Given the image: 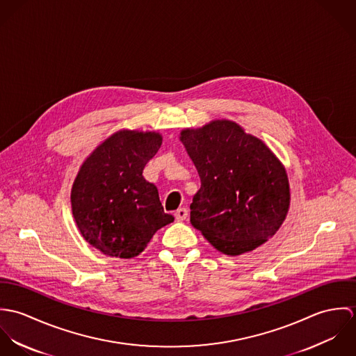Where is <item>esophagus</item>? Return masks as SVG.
Masks as SVG:
<instances>
[{
	"instance_id": "obj_1",
	"label": "esophagus",
	"mask_w": 356,
	"mask_h": 356,
	"mask_svg": "<svg viewBox=\"0 0 356 356\" xmlns=\"http://www.w3.org/2000/svg\"><path fill=\"white\" fill-rule=\"evenodd\" d=\"M174 215H175V219L178 222H182L188 218V209L186 208H179V209H177V212Z\"/></svg>"
}]
</instances>
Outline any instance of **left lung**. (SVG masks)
<instances>
[{"label": "left lung", "instance_id": "8db88e82", "mask_svg": "<svg viewBox=\"0 0 356 356\" xmlns=\"http://www.w3.org/2000/svg\"><path fill=\"white\" fill-rule=\"evenodd\" d=\"M179 140L195 163L202 186L191 222L219 252H251L284 223L291 188L274 152L236 122L216 119L184 129Z\"/></svg>", "mask_w": 356, "mask_h": 356}]
</instances>
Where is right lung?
<instances>
[{
	"label": "right lung",
	"mask_w": 356,
	"mask_h": 356,
	"mask_svg": "<svg viewBox=\"0 0 356 356\" xmlns=\"http://www.w3.org/2000/svg\"><path fill=\"white\" fill-rule=\"evenodd\" d=\"M157 131L118 130L90 153L71 188L72 216L82 237L106 256L131 259L174 222L157 188L143 177L161 147Z\"/></svg>",
	"instance_id": "right-lung-1"
}]
</instances>
